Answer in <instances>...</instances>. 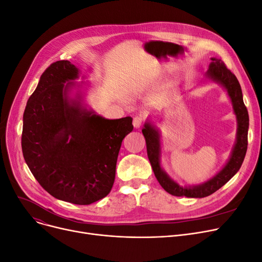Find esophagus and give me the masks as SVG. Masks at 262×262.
Wrapping results in <instances>:
<instances>
[{
    "label": "esophagus",
    "mask_w": 262,
    "mask_h": 262,
    "mask_svg": "<svg viewBox=\"0 0 262 262\" xmlns=\"http://www.w3.org/2000/svg\"><path fill=\"white\" fill-rule=\"evenodd\" d=\"M143 121H144V118L142 116H135L133 118V126H134V128L139 129L142 126Z\"/></svg>",
    "instance_id": "34e87169"
}]
</instances>
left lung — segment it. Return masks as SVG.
<instances>
[{"label": "left lung", "instance_id": "obj_1", "mask_svg": "<svg viewBox=\"0 0 262 262\" xmlns=\"http://www.w3.org/2000/svg\"><path fill=\"white\" fill-rule=\"evenodd\" d=\"M212 61L209 66L206 77L212 80L226 89L230 100L232 102L233 112L238 120V130H236V141L227 164L216 175L207 182L195 186H180L171 180L166 172L162 169L160 164V135L158 130L150 122H146L142 130L146 141L147 155L150 161L155 176L167 193L173 196H185L191 198H203L216 192L222 186L227 183L238 171L243 163L247 150V131H248V113L243 102L241 86L234 74L217 58H211Z\"/></svg>", "mask_w": 262, "mask_h": 262}]
</instances>
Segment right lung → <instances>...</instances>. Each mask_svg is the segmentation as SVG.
Instances as JSON below:
<instances>
[{
  "mask_svg": "<svg viewBox=\"0 0 262 262\" xmlns=\"http://www.w3.org/2000/svg\"><path fill=\"white\" fill-rule=\"evenodd\" d=\"M79 69L57 60L41 74L23 114L22 152L35 179L59 201L91 205L115 180L118 152L132 118L105 119L69 100Z\"/></svg>",
  "mask_w": 262,
  "mask_h": 262,
  "instance_id": "1",
  "label": "right lung"
}]
</instances>
